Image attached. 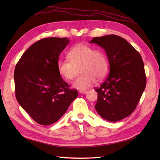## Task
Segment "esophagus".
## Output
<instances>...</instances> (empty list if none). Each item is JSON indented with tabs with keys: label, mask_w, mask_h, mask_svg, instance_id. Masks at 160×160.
Wrapping results in <instances>:
<instances>
[{
	"label": "esophagus",
	"mask_w": 160,
	"mask_h": 160,
	"mask_svg": "<svg viewBox=\"0 0 160 160\" xmlns=\"http://www.w3.org/2000/svg\"><path fill=\"white\" fill-rule=\"evenodd\" d=\"M87 90H80L79 92H80V93H81V94H85V93H87Z\"/></svg>",
	"instance_id": "1"
}]
</instances>
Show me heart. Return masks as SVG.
<instances>
[{
  "instance_id": "1",
  "label": "heart",
  "mask_w": 160,
  "mask_h": 160,
  "mask_svg": "<svg viewBox=\"0 0 160 160\" xmlns=\"http://www.w3.org/2000/svg\"><path fill=\"white\" fill-rule=\"evenodd\" d=\"M67 60H60L57 64L60 76L67 80L73 79L78 68L80 66L82 74L74 81L73 87L85 89L91 87L98 80L106 76L108 69L107 54L103 50L94 49L92 46L79 43L73 46L67 53Z\"/></svg>"
}]
</instances>
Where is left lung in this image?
<instances>
[{
	"label": "left lung",
	"mask_w": 160,
	"mask_h": 160,
	"mask_svg": "<svg viewBox=\"0 0 160 160\" xmlns=\"http://www.w3.org/2000/svg\"><path fill=\"white\" fill-rule=\"evenodd\" d=\"M90 43L102 47L110 65L106 80L95 89L98 93L95 108L107 121L121 120L134 111L145 89L147 78L142 56L117 35L95 37Z\"/></svg>",
	"instance_id": "8db88e82"
}]
</instances>
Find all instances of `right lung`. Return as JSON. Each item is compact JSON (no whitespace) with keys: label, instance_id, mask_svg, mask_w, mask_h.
<instances>
[{"label":"right lung","instance_id":"obj_1","mask_svg":"<svg viewBox=\"0 0 160 160\" xmlns=\"http://www.w3.org/2000/svg\"><path fill=\"white\" fill-rule=\"evenodd\" d=\"M67 38H46L27 49L14 71L15 95L24 110L37 123H55L78 96V91L58 73L60 53L69 44Z\"/></svg>","mask_w":160,"mask_h":160}]
</instances>
